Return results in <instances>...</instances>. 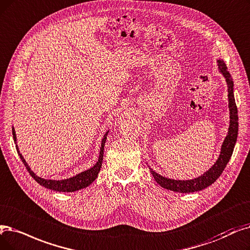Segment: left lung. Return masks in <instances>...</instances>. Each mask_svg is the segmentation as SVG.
Segmentation results:
<instances>
[{
    "label": "left lung",
    "instance_id": "left-lung-1",
    "mask_svg": "<svg viewBox=\"0 0 250 250\" xmlns=\"http://www.w3.org/2000/svg\"><path fill=\"white\" fill-rule=\"evenodd\" d=\"M218 66L220 69V72L223 73V75L226 79L227 86H228V99H229V110H230V125L229 131H228V135L226 136L222 148H221V154L215 161V164L208 170L205 171L203 175H201L198 178H195L192 180H172L166 177L160 176L159 173L155 172L153 169L150 168V172L152 176L155 179V181L159 184V185L167 190L180 192V193H192L205 189L206 187L210 186L212 183H214L221 175L223 170L225 169L228 162H229L233 150L237 141L238 136V110L237 106L235 103L234 98V83L232 80L231 74L227 69L226 64L223 60H218Z\"/></svg>",
    "mask_w": 250,
    "mask_h": 250
}]
</instances>
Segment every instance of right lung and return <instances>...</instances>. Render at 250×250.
Wrapping results in <instances>:
<instances>
[{
	"mask_svg": "<svg viewBox=\"0 0 250 250\" xmlns=\"http://www.w3.org/2000/svg\"><path fill=\"white\" fill-rule=\"evenodd\" d=\"M109 132V131H108ZM108 132H106V134L104 135V138L102 139V143H101V148H100V153H99V158L98 161L96 162V165L94 167H92L91 168L86 169L84 171H82L80 173H78L77 176L71 177L69 179H64V180H60V181H56V180H46L38 177L36 173L30 169V167H28V165L26 164L25 159L23 158L22 154L19 152L17 143H16V134H15V129L14 127H12V135H13V139L14 142L16 144V149L18 152V155L20 157V159L22 160L23 165L25 166L27 171L29 172V175L36 180V182H38L41 186L45 187L47 189L53 190V191H57V192H74L78 191L81 189H83L85 187H88L89 185L97 179L98 177V173L100 171V168L102 167V161H103V154H104V146H105V142L107 139V134Z\"/></svg>",
	"mask_w": 250,
	"mask_h": 250,
	"instance_id": "1",
	"label": "right lung"
}]
</instances>
